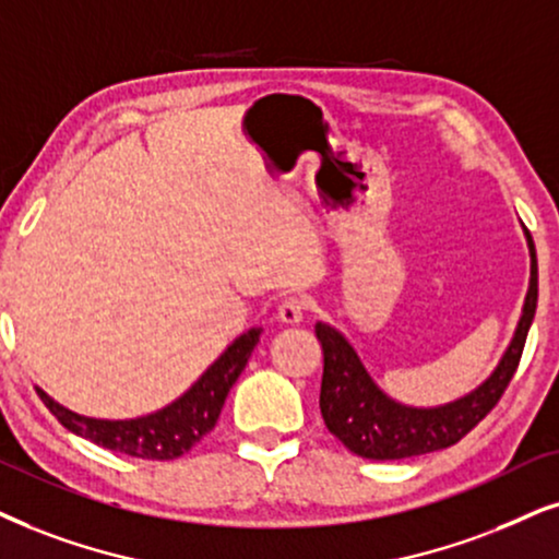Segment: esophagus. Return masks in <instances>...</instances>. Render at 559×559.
I'll list each match as a JSON object with an SVG mask.
<instances>
[{
	"label": "esophagus",
	"mask_w": 559,
	"mask_h": 559,
	"mask_svg": "<svg viewBox=\"0 0 559 559\" xmlns=\"http://www.w3.org/2000/svg\"><path fill=\"white\" fill-rule=\"evenodd\" d=\"M304 309H307V304H304L301 299H296V296H292V299H286V301H281L278 322L299 324L304 320Z\"/></svg>",
	"instance_id": "obj_1"
}]
</instances>
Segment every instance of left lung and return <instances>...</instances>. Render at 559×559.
Instances as JSON below:
<instances>
[{
    "mask_svg": "<svg viewBox=\"0 0 559 559\" xmlns=\"http://www.w3.org/2000/svg\"><path fill=\"white\" fill-rule=\"evenodd\" d=\"M528 247V292L521 307L511 343L500 356L496 369L479 381L475 390L443 405H405L394 400L373 381L358 350L348 337L328 322L314 324V335L322 345V390L320 409L324 426L345 449L364 459H407L447 449L459 438L467 436L479 420L498 405L508 381L513 379L521 361L528 328L534 322L536 296V250L532 235L524 227Z\"/></svg>",
    "mask_w": 559,
    "mask_h": 559,
    "instance_id": "left-lung-1",
    "label": "left lung"
}]
</instances>
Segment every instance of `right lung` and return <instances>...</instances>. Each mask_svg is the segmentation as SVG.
Wrapping results in <instances>:
<instances>
[{"mask_svg": "<svg viewBox=\"0 0 559 559\" xmlns=\"http://www.w3.org/2000/svg\"><path fill=\"white\" fill-rule=\"evenodd\" d=\"M260 332L263 328L245 330L178 400L154 409L150 415H139V418H90V415H80L63 407L40 386H35V392L40 394V400L46 402V407L59 418L63 428L90 438L97 447L121 451V454L136 459H178L214 430L224 400H227L239 373L245 371L247 358L260 341Z\"/></svg>", "mask_w": 559, "mask_h": 559, "instance_id": "obj_1", "label": "right lung"}]
</instances>
